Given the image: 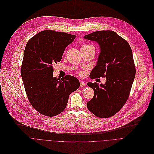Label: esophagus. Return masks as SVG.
<instances>
[{
    "label": "esophagus",
    "instance_id": "1",
    "mask_svg": "<svg viewBox=\"0 0 154 154\" xmlns=\"http://www.w3.org/2000/svg\"><path fill=\"white\" fill-rule=\"evenodd\" d=\"M85 85V83L84 81H80V87H84Z\"/></svg>",
    "mask_w": 154,
    "mask_h": 154
}]
</instances>
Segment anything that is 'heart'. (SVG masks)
Returning a JSON list of instances; mask_svg holds the SVG:
<instances>
[{"label":"heart","instance_id":"1","mask_svg":"<svg viewBox=\"0 0 154 154\" xmlns=\"http://www.w3.org/2000/svg\"><path fill=\"white\" fill-rule=\"evenodd\" d=\"M88 46H91V45H83L82 47H88Z\"/></svg>","mask_w":154,"mask_h":154}]
</instances>
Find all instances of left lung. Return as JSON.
<instances>
[{
  "label": "left lung",
  "mask_w": 154,
  "mask_h": 154,
  "mask_svg": "<svg viewBox=\"0 0 154 154\" xmlns=\"http://www.w3.org/2000/svg\"><path fill=\"white\" fill-rule=\"evenodd\" d=\"M84 38L98 43L100 50L90 77L106 78L104 84L87 83L95 91L87 108L98 117H110L126 103L135 76L131 48L126 40L110 30L97 31Z\"/></svg>",
  "instance_id": "1"
}]
</instances>
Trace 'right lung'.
I'll return each instance as SVG.
<instances>
[{
  "mask_svg": "<svg viewBox=\"0 0 154 154\" xmlns=\"http://www.w3.org/2000/svg\"><path fill=\"white\" fill-rule=\"evenodd\" d=\"M75 35L44 30L27 42L20 69L29 103L41 114L54 116L66 107L69 95L79 87V80L69 75L53 77V64L60 62Z\"/></svg>",
  "mask_w": 154,
  "mask_h": 154,
  "instance_id": "right-lung-1",
  "label": "right lung"
}]
</instances>
